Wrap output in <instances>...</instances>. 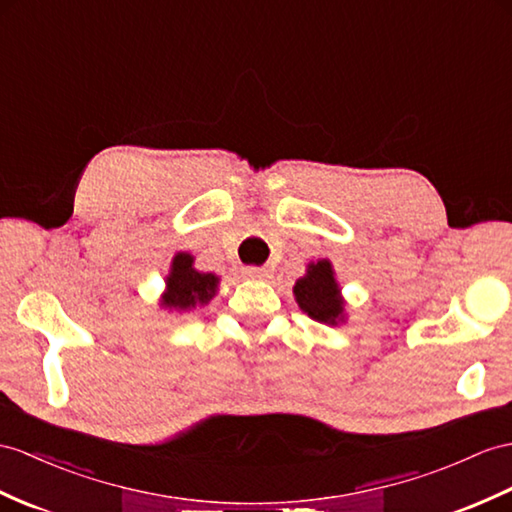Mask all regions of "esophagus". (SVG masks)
I'll return each instance as SVG.
<instances>
[{
	"label": "esophagus",
	"instance_id": "esophagus-1",
	"mask_svg": "<svg viewBox=\"0 0 512 512\" xmlns=\"http://www.w3.org/2000/svg\"><path fill=\"white\" fill-rule=\"evenodd\" d=\"M243 273H245L247 278H260V280H263V278L269 276V269H265V267H245Z\"/></svg>",
	"mask_w": 512,
	"mask_h": 512
}]
</instances>
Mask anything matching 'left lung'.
I'll use <instances>...</instances> for the list:
<instances>
[{
    "label": "left lung",
    "mask_w": 512,
    "mask_h": 512,
    "mask_svg": "<svg viewBox=\"0 0 512 512\" xmlns=\"http://www.w3.org/2000/svg\"><path fill=\"white\" fill-rule=\"evenodd\" d=\"M293 293L299 308H302L310 319L328 323V326H339L345 319L341 289L339 284H336L330 260L323 258L317 260V263H310L306 269V276L295 282Z\"/></svg>",
    "instance_id": "1"
}]
</instances>
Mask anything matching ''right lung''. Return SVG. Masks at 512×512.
Instances as JSON below:
<instances>
[{"label": "right lung", "mask_w": 512, "mask_h": 512, "mask_svg": "<svg viewBox=\"0 0 512 512\" xmlns=\"http://www.w3.org/2000/svg\"><path fill=\"white\" fill-rule=\"evenodd\" d=\"M167 291L162 293L160 306L169 310H193L208 304L217 293L219 278L215 273H202L193 267V256L178 252L173 256L167 276Z\"/></svg>", "instance_id": "right-lung-1"}]
</instances>
